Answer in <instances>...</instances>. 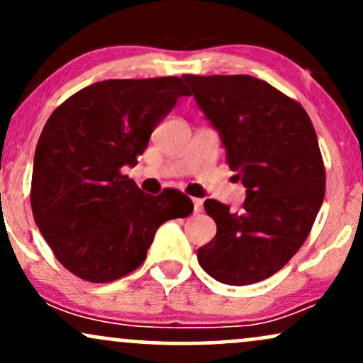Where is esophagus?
I'll return each mask as SVG.
<instances>
[{
  "instance_id": "1",
  "label": "esophagus",
  "mask_w": 363,
  "mask_h": 363,
  "mask_svg": "<svg viewBox=\"0 0 363 363\" xmlns=\"http://www.w3.org/2000/svg\"><path fill=\"white\" fill-rule=\"evenodd\" d=\"M193 205H194V213H199L203 210V199L201 198H193Z\"/></svg>"
}]
</instances>
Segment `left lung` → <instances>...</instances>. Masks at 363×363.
I'll use <instances>...</instances> for the list:
<instances>
[{
    "instance_id": "obj_1",
    "label": "left lung",
    "mask_w": 363,
    "mask_h": 363,
    "mask_svg": "<svg viewBox=\"0 0 363 363\" xmlns=\"http://www.w3.org/2000/svg\"><path fill=\"white\" fill-rule=\"evenodd\" d=\"M218 129L225 162L247 189L242 211L206 199L216 235L198 249L201 268L225 285H251L297 254L323 205L326 169L306 109L249 74H182Z\"/></svg>"
}]
</instances>
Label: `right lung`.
I'll use <instances>...</instances> for the list:
<instances>
[{
	"label": "right lung",
	"mask_w": 363,
	"mask_h": 363,
	"mask_svg": "<svg viewBox=\"0 0 363 363\" xmlns=\"http://www.w3.org/2000/svg\"><path fill=\"white\" fill-rule=\"evenodd\" d=\"M189 95L179 77L106 80L57 106L40 133L30 205L56 259L74 277L109 283L147 259L162 223L186 218L189 196L145 194L124 165L138 164L155 126Z\"/></svg>",
	"instance_id": "right-lung-1"
}]
</instances>
